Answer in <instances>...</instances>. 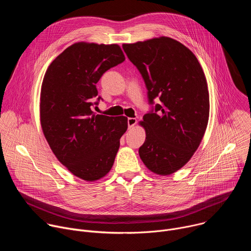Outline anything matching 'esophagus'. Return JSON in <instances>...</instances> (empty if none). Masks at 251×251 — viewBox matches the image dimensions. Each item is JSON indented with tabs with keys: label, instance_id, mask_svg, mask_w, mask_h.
<instances>
[{
	"label": "esophagus",
	"instance_id": "esophagus-1",
	"mask_svg": "<svg viewBox=\"0 0 251 251\" xmlns=\"http://www.w3.org/2000/svg\"><path fill=\"white\" fill-rule=\"evenodd\" d=\"M127 122H128V128L131 129V128H133L136 125L137 120H136V118H128Z\"/></svg>",
	"mask_w": 251,
	"mask_h": 251
}]
</instances>
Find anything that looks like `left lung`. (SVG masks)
Segmentation results:
<instances>
[{"label":"left lung","mask_w":251,"mask_h":251,"mask_svg":"<svg viewBox=\"0 0 251 251\" xmlns=\"http://www.w3.org/2000/svg\"><path fill=\"white\" fill-rule=\"evenodd\" d=\"M122 48L144 79L152 105L140 122L146 131L140 158L157 175L173 174L192 158L207 126L209 96L202 68L187 47L171 38Z\"/></svg>","instance_id":"1"}]
</instances>
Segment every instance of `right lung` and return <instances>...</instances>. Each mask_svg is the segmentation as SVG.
<instances>
[{
  "label": "right lung",
  "mask_w": 251,
  "mask_h": 251,
  "mask_svg": "<svg viewBox=\"0 0 251 251\" xmlns=\"http://www.w3.org/2000/svg\"><path fill=\"white\" fill-rule=\"evenodd\" d=\"M125 60L118 45L77 43L49 66L41 90V124L58 161L75 176L92 182L114 163L127 117L95 115L96 83L107 70Z\"/></svg>",
  "instance_id": "1"
}]
</instances>
